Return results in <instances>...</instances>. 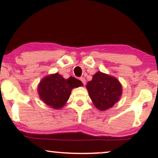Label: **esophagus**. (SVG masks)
Segmentation results:
<instances>
[{
  "mask_svg": "<svg viewBox=\"0 0 158 158\" xmlns=\"http://www.w3.org/2000/svg\"><path fill=\"white\" fill-rule=\"evenodd\" d=\"M80 80L81 81H82V83H83V85H85V84H86V80H85V78L84 77H81L80 78Z\"/></svg>",
  "mask_w": 158,
  "mask_h": 158,
  "instance_id": "1",
  "label": "esophagus"
}]
</instances>
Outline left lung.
<instances>
[{
    "label": "left lung",
    "mask_w": 158,
    "mask_h": 158,
    "mask_svg": "<svg viewBox=\"0 0 158 158\" xmlns=\"http://www.w3.org/2000/svg\"><path fill=\"white\" fill-rule=\"evenodd\" d=\"M86 88L94 106L100 110L111 108L122 94V86L116 78L99 71L94 75Z\"/></svg>",
    "instance_id": "obj_1"
}]
</instances>
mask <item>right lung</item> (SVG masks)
Returning a JSON list of instances; mask_svg holds the SVG:
<instances>
[{
  "mask_svg": "<svg viewBox=\"0 0 158 158\" xmlns=\"http://www.w3.org/2000/svg\"><path fill=\"white\" fill-rule=\"evenodd\" d=\"M82 85V82L76 78L70 77L64 79L60 74L56 73L44 78L38 90L40 98L48 106L58 109L64 106L73 88Z\"/></svg>",
  "mask_w": 158,
  "mask_h": 158,
  "instance_id": "obj_1",
  "label": "right lung"
}]
</instances>
